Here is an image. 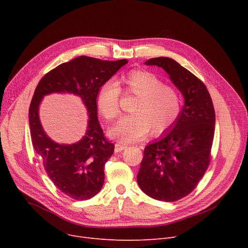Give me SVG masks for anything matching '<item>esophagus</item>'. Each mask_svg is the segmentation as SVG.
Returning <instances> with one entry per match:
<instances>
[{"instance_id": "obj_1", "label": "esophagus", "mask_w": 248, "mask_h": 248, "mask_svg": "<svg viewBox=\"0 0 248 248\" xmlns=\"http://www.w3.org/2000/svg\"><path fill=\"white\" fill-rule=\"evenodd\" d=\"M126 148H127V146L124 145V144H122V142H116V144L114 145V151H115L116 153L122 152V151L125 150Z\"/></svg>"}]
</instances>
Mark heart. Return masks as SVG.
I'll return each mask as SVG.
<instances>
[{
    "instance_id": "heart-1",
    "label": "heart",
    "mask_w": 248,
    "mask_h": 248,
    "mask_svg": "<svg viewBox=\"0 0 248 248\" xmlns=\"http://www.w3.org/2000/svg\"><path fill=\"white\" fill-rule=\"evenodd\" d=\"M126 93L137 96L131 112L117 121L108 135L122 142L145 138L149 131L159 136L170 129L181 111V98L177 90L164 84L155 74L146 70H133L123 77ZM121 88L115 81L103 82L97 91L96 104L107 120L120 113Z\"/></svg>"
}]
</instances>
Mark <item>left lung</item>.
<instances>
[{
	"mask_svg": "<svg viewBox=\"0 0 248 248\" xmlns=\"http://www.w3.org/2000/svg\"><path fill=\"white\" fill-rule=\"evenodd\" d=\"M145 64L163 68L185 99L175 124L145 148L137 177L148 196L173 202L196 188L209 166L215 111L205 84L177 61L157 57Z\"/></svg>",
	"mask_w": 248,
	"mask_h": 248,
	"instance_id": "obj_1",
	"label": "left lung"
}]
</instances>
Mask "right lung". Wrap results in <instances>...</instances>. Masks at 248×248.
<instances>
[{"label":"right lung","instance_id":"add662e5","mask_svg":"<svg viewBox=\"0 0 248 248\" xmlns=\"http://www.w3.org/2000/svg\"><path fill=\"white\" fill-rule=\"evenodd\" d=\"M127 63L126 59L108 61L80 56L60 64L39 81L29 108V125L35 152L41 155L48 177L65 195L74 200H87L101 190L104 165L114 145L104 138L97 119L96 95L99 86ZM70 93L79 97L88 110L85 136L71 145L59 144L45 133L38 108L45 95Z\"/></svg>","mask_w":248,"mask_h":248}]
</instances>
